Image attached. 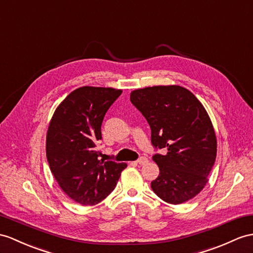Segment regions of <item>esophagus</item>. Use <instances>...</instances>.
Instances as JSON below:
<instances>
[{
    "instance_id": "34e87169",
    "label": "esophagus",
    "mask_w": 253,
    "mask_h": 253,
    "mask_svg": "<svg viewBox=\"0 0 253 253\" xmlns=\"http://www.w3.org/2000/svg\"><path fill=\"white\" fill-rule=\"evenodd\" d=\"M136 163H138L139 165H145L146 163H148V159L145 157H140L136 161Z\"/></svg>"
}]
</instances>
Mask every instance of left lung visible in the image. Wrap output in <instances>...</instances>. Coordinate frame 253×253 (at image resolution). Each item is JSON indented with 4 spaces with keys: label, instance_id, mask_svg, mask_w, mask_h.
I'll return each instance as SVG.
<instances>
[{
    "label": "left lung",
    "instance_id": "obj_1",
    "mask_svg": "<svg viewBox=\"0 0 253 253\" xmlns=\"http://www.w3.org/2000/svg\"><path fill=\"white\" fill-rule=\"evenodd\" d=\"M133 105L148 121L151 141L166 155L152 160L160 169L151 189L169 204L198 195L208 181L217 157V137L203 104L180 85H153L131 92Z\"/></svg>",
    "mask_w": 253,
    "mask_h": 253
}]
</instances>
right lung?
Returning a JSON list of instances; mask_svg holds the SVG:
<instances>
[{
	"label": "right lung",
	"mask_w": 253,
	"mask_h": 253,
	"mask_svg": "<svg viewBox=\"0 0 253 253\" xmlns=\"http://www.w3.org/2000/svg\"><path fill=\"white\" fill-rule=\"evenodd\" d=\"M122 90L80 87L54 110L46 136V156L60 188L80 205L92 206L112 193L126 163L98 159L96 141L110 105Z\"/></svg>",
	"instance_id": "1"
}]
</instances>
